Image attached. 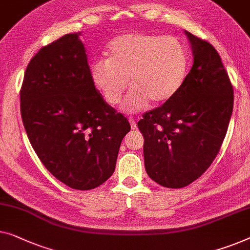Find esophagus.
I'll return each mask as SVG.
<instances>
[{
  "instance_id": "esophagus-1",
  "label": "esophagus",
  "mask_w": 250,
  "mask_h": 250,
  "mask_svg": "<svg viewBox=\"0 0 250 250\" xmlns=\"http://www.w3.org/2000/svg\"><path fill=\"white\" fill-rule=\"evenodd\" d=\"M128 121H129V124H131V127H132V129H136V127H137V124H136V121L134 118H128Z\"/></svg>"
}]
</instances>
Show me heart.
I'll return each mask as SVG.
<instances>
[{
	"label": "heart",
	"instance_id": "heart-1",
	"mask_svg": "<svg viewBox=\"0 0 250 250\" xmlns=\"http://www.w3.org/2000/svg\"><path fill=\"white\" fill-rule=\"evenodd\" d=\"M187 57L183 45L173 37L149 34L118 36L108 46V60L90 64V79L110 106L123 103V110L137 113L150 100L169 101L179 91L186 75Z\"/></svg>",
	"mask_w": 250,
	"mask_h": 250
}]
</instances>
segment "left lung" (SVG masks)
I'll return each mask as SVG.
<instances>
[{
    "label": "left lung",
    "instance_id": "obj_1",
    "mask_svg": "<svg viewBox=\"0 0 250 250\" xmlns=\"http://www.w3.org/2000/svg\"><path fill=\"white\" fill-rule=\"evenodd\" d=\"M193 66L179 91L137 123L144 137V165L152 180L182 188L203 175L226 136L233 88L214 47L185 31Z\"/></svg>",
    "mask_w": 250,
    "mask_h": 250
}]
</instances>
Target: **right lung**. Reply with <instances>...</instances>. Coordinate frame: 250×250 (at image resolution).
Returning <instances> with one entry per match:
<instances>
[{
	"instance_id": "1",
	"label": "right lung",
	"mask_w": 250,
	"mask_h": 250,
	"mask_svg": "<svg viewBox=\"0 0 250 250\" xmlns=\"http://www.w3.org/2000/svg\"><path fill=\"white\" fill-rule=\"evenodd\" d=\"M80 34L65 35L32 57L20 108L28 139L46 169L68 187L88 190L113 175L131 125L93 85Z\"/></svg>"
}]
</instances>
